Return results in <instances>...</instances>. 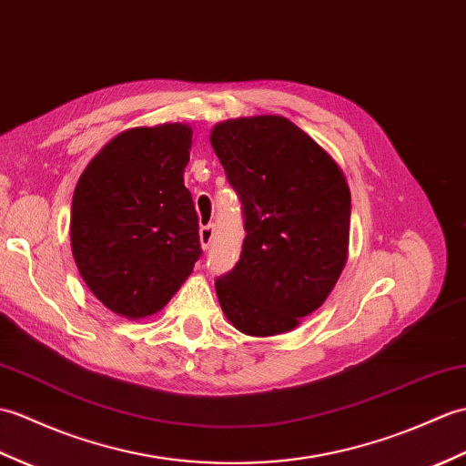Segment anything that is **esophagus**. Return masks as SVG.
<instances>
[{"instance_id": "34e87169", "label": "esophagus", "mask_w": 466, "mask_h": 466, "mask_svg": "<svg viewBox=\"0 0 466 466\" xmlns=\"http://www.w3.org/2000/svg\"><path fill=\"white\" fill-rule=\"evenodd\" d=\"M212 238H214V226L212 224L202 226V228H200V246L204 248V250H208V248H210Z\"/></svg>"}]
</instances>
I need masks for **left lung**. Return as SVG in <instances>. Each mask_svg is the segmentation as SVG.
<instances>
[{
  "label": "left lung",
  "instance_id": "obj_1",
  "mask_svg": "<svg viewBox=\"0 0 466 466\" xmlns=\"http://www.w3.org/2000/svg\"><path fill=\"white\" fill-rule=\"evenodd\" d=\"M210 143L240 197L246 230L238 264L216 278V296L242 333H286L326 301L348 262V180L279 115L224 121Z\"/></svg>",
  "mask_w": 466,
  "mask_h": 466
}]
</instances>
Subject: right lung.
Returning a JSON list of instances; mask_svg holds the SVG:
<instances>
[{
    "label": "right lung",
    "instance_id": "1",
    "mask_svg": "<svg viewBox=\"0 0 466 466\" xmlns=\"http://www.w3.org/2000/svg\"><path fill=\"white\" fill-rule=\"evenodd\" d=\"M192 128L137 127L116 135L75 187L71 250L103 306L128 319L168 304L202 254L184 167Z\"/></svg>",
    "mask_w": 466,
    "mask_h": 466
}]
</instances>
